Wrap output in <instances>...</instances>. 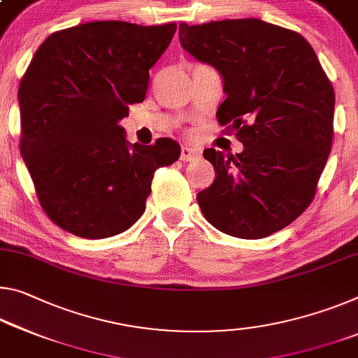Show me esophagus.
Instances as JSON below:
<instances>
[{"instance_id":"obj_1","label":"esophagus","mask_w":358,"mask_h":358,"mask_svg":"<svg viewBox=\"0 0 358 358\" xmlns=\"http://www.w3.org/2000/svg\"><path fill=\"white\" fill-rule=\"evenodd\" d=\"M199 156H201L199 150H196V148H189V146H183V148H181L180 159H181V161L188 162V161H194V159H197Z\"/></svg>"}]
</instances>
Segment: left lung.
Segmentation results:
<instances>
[{
    "label": "left lung",
    "instance_id": "obj_1",
    "mask_svg": "<svg viewBox=\"0 0 358 358\" xmlns=\"http://www.w3.org/2000/svg\"><path fill=\"white\" fill-rule=\"evenodd\" d=\"M180 43L217 68L220 126L239 155L203 151L215 181L197 194L210 224L241 239L280 231L310 206L333 143L334 90L310 44L258 19L180 25Z\"/></svg>",
    "mask_w": 358,
    "mask_h": 358
}]
</instances>
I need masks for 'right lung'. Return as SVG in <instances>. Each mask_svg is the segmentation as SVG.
Segmentation results:
<instances>
[{
	"label": "right lung",
	"mask_w": 358,
	"mask_h": 358,
	"mask_svg": "<svg viewBox=\"0 0 358 358\" xmlns=\"http://www.w3.org/2000/svg\"><path fill=\"white\" fill-rule=\"evenodd\" d=\"M177 24L99 20L44 39L19 86L20 155L50 221L84 239L129 229L180 145H130L119 121L145 100Z\"/></svg>",
	"instance_id": "right-lung-1"
}]
</instances>
